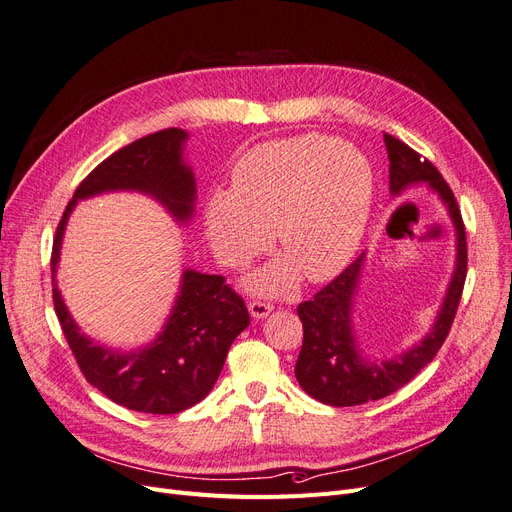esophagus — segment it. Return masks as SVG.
Segmentation results:
<instances>
[{
	"label": "esophagus",
	"mask_w": 512,
	"mask_h": 512,
	"mask_svg": "<svg viewBox=\"0 0 512 512\" xmlns=\"http://www.w3.org/2000/svg\"><path fill=\"white\" fill-rule=\"evenodd\" d=\"M272 305L270 303H265V301H253V303H249V313L255 317V319H263V317H267L272 313Z\"/></svg>",
	"instance_id": "34e87169"
}]
</instances>
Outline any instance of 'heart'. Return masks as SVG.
Segmentation results:
<instances>
[{"instance_id":"b5f03b06","label":"heart","mask_w":512,"mask_h":512,"mask_svg":"<svg viewBox=\"0 0 512 512\" xmlns=\"http://www.w3.org/2000/svg\"><path fill=\"white\" fill-rule=\"evenodd\" d=\"M369 161L326 134L267 141L234 164L230 191H213L203 207L209 247L222 265L245 267L270 245L280 259L247 280L257 294H288L301 272L326 282L353 259L373 205Z\"/></svg>"}]
</instances>
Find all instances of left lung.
Returning a JSON list of instances; mask_svg holds the SVG:
<instances>
[{
  "label": "left lung",
  "mask_w": 512,
  "mask_h": 512,
  "mask_svg": "<svg viewBox=\"0 0 512 512\" xmlns=\"http://www.w3.org/2000/svg\"><path fill=\"white\" fill-rule=\"evenodd\" d=\"M384 143L390 159V193L396 197L409 186L425 182L446 205L456 230L454 272L432 330L394 359H365L355 340L353 303L365 267V253L326 288H321L311 301L299 305L297 313L303 324V346L294 375L309 396L330 407L363 405L409 384L444 344L467 278L465 224L450 186L432 161L421 159L409 145L386 132Z\"/></svg>",
  "instance_id": "obj_1"
}]
</instances>
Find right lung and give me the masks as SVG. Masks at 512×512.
<instances>
[{"label":"right lung","instance_id":"1","mask_svg":"<svg viewBox=\"0 0 512 512\" xmlns=\"http://www.w3.org/2000/svg\"><path fill=\"white\" fill-rule=\"evenodd\" d=\"M186 139L184 130L166 128L103 159L74 191L51 251L53 307L80 371L116 405L151 415L180 413L211 392L230 344L251 321L245 301L222 276L184 270L164 330L151 344L122 353L80 332L58 290L56 270L68 218L80 199L137 191L159 201L180 224L193 218L197 184L182 157Z\"/></svg>","mask_w":512,"mask_h":512}]
</instances>
